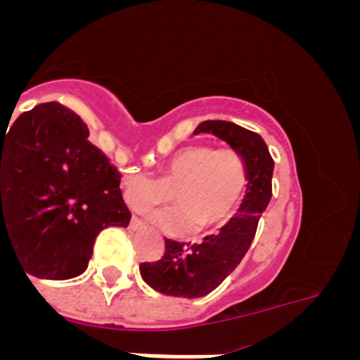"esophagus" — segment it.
Listing matches in <instances>:
<instances>
[{"label":"esophagus","instance_id":"1","mask_svg":"<svg viewBox=\"0 0 360 360\" xmlns=\"http://www.w3.org/2000/svg\"><path fill=\"white\" fill-rule=\"evenodd\" d=\"M129 229H131V231H141V229H144V224H142L139 218H131V221H129Z\"/></svg>","mask_w":360,"mask_h":360}]
</instances>
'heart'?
<instances>
[{"label":"heart","instance_id":"1","mask_svg":"<svg viewBox=\"0 0 360 360\" xmlns=\"http://www.w3.org/2000/svg\"><path fill=\"white\" fill-rule=\"evenodd\" d=\"M247 189V167L234 149L193 144L171 158L160 178L131 174L124 180V195L133 209L162 207L174 195L178 211L157 212L153 221L182 232L225 224L240 205Z\"/></svg>","mask_w":360,"mask_h":360}]
</instances>
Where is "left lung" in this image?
I'll use <instances>...</instances> for the list:
<instances>
[{"label": "left lung", "instance_id": "left-lung-1", "mask_svg": "<svg viewBox=\"0 0 360 360\" xmlns=\"http://www.w3.org/2000/svg\"><path fill=\"white\" fill-rule=\"evenodd\" d=\"M227 142L243 158L247 189L240 209L216 234L200 243L165 240L160 262L142 263L141 276L149 287L165 295L196 299L211 294L240 265L256 236L257 221L272 196L274 160L257 133L227 120H205L195 129Z\"/></svg>", "mask_w": 360, "mask_h": 360}]
</instances>
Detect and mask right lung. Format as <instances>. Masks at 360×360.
<instances>
[{"label": "right lung", "mask_w": 360, "mask_h": 360, "mask_svg": "<svg viewBox=\"0 0 360 360\" xmlns=\"http://www.w3.org/2000/svg\"><path fill=\"white\" fill-rule=\"evenodd\" d=\"M88 136L81 117L59 103L0 129V250L5 240L34 278H77L98 232L129 225L119 171Z\"/></svg>", "instance_id": "right-lung-1"}]
</instances>
